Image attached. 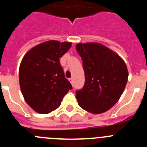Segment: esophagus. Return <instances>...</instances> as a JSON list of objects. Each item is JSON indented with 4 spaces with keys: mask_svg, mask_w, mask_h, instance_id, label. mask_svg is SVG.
<instances>
[{
    "mask_svg": "<svg viewBox=\"0 0 147 147\" xmlns=\"http://www.w3.org/2000/svg\"><path fill=\"white\" fill-rule=\"evenodd\" d=\"M69 82H70V83L72 84V85H74V80H73V78H69Z\"/></svg>",
    "mask_w": 147,
    "mask_h": 147,
    "instance_id": "obj_1",
    "label": "esophagus"
}]
</instances>
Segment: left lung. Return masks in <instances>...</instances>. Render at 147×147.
<instances>
[{"instance_id":"obj_1","label":"left lung","mask_w":147,"mask_h":147,"mask_svg":"<svg viewBox=\"0 0 147 147\" xmlns=\"http://www.w3.org/2000/svg\"><path fill=\"white\" fill-rule=\"evenodd\" d=\"M85 82L76 91L78 105L93 114L105 112L117 102L128 79L127 65L117 54L100 43H79Z\"/></svg>"}]
</instances>
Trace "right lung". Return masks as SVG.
I'll list each match as a JSON object with an SVG mask.
<instances>
[{"label": "right lung", "instance_id": "right-lung-1", "mask_svg": "<svg viewBox=\"0 0 147 147\" xmlns=\"http://www.w3.org/2000/svg\"><path fill=\"white\" fill-rule=\"evenodd\" d=\"M71 42L50 40L35 46L24 56L19 68V82L28 105L40 114H47L61 105L72 87L66 79L60 59Z\"/></svg>", "mask_w": 147, "mask_h": 147}]
</instances>
